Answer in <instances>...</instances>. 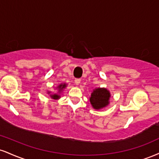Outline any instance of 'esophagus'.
<instances>
[{
    "instance_id": "esophagus-1",
    "label": "esophagus",
    "mask_w": 159,
    "mask_h": 159,
    "mask_svg": "<svg viewBox=\"0 0 159 159\" xmlns=\"http://www.w3.org/2000/svg\"><path fill=\"white\" fill-rule=\"evenodd\" d=\"M75 83L76 85H79V84L81 83V79L80 78H75Z\"/></svg>"
}]
</instances>
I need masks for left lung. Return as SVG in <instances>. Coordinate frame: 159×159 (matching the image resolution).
I'll list each match as a JSON object with an SVG mask.
<instances>
[{"instance_id":"8db88e82","label":"left lung","mask_w":159,"mask_h":159,"mask_svg":"<svg viewBox=\"0 0 159 159\" xmlns=\"http://www.w3.org/2000/svg\"><path fill=\"white\" fill-rule=\"evenodd\" d=\"M110 98V93L106 88H96L93 89L91 93L89 101L95 110H100L107 107L109 104V100Z\"/></svg>"}]
</instances>
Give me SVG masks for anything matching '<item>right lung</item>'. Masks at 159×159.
Instances as JSON below:
<instances>
[{"label": "right lung", "mask_w": 159, "mask_h": 159, "mask_svg": "<svg viewBox=\"0 0 159 159\" xmlns=\"http://www.w3.org/2000/svg\"><path fill=\"white\" fill-rule=\"evenodd\" d=\"M66 87V84H61L60 85L58 86V93H55V94H52V95H50V97L52 99H55V100H57V99H59L60 98V95H59V93H61V92L63 90V89H64L65 87ZM49 92H48V94H49Z\"/></svg>", "instance_id": "add662e5"}]
</instances>
